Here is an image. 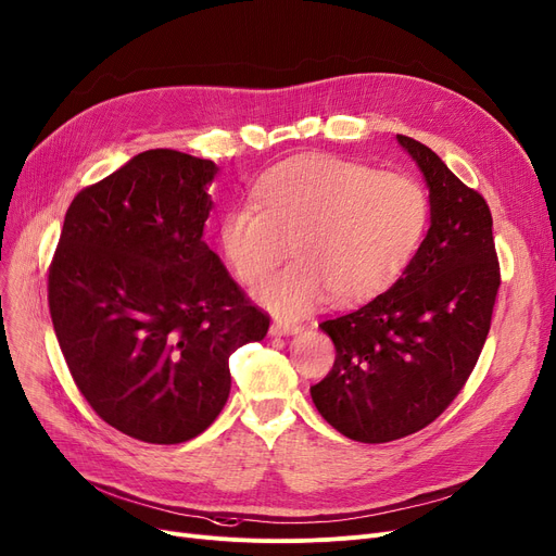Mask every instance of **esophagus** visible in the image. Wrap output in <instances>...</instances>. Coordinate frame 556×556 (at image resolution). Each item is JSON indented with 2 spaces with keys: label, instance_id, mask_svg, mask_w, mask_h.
<instances>
[{
  "label": "esophagus",
  "instance_id": "obj_1",
  "mask_svg": "<svg viewBox=\"0 0 556 556\" xmlns=\"http://www.w3.org/2000/svg\"><path fill=\"white\" fill-rule=\"evenodd\" d=\"M300 331H302V325H298V323H281V320H277L270 327L273 336H293V333H300Z\"/></svg>",
  "mask_w": 556,
  "mask_h": 556
}]
</instances>
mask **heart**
<instances>
[{
	"label": "heart",
	"instance_id": "b5f03b06",
	"mask_svg": "<svg viewBox=\"0 0 556 556\" xmlns=\"http://www.w3.org/2000/svg\"><path fill=\"white\" fill-rule=\"evenodd\" d=\"M253 206L227 211L220 245L236 277L261 283L256 300L279 318H300L327 295L361 304L383 293L418 252L427 223L425 188L402 173L313 154L265 173Z\"/></svg>",
	"mask_w": 556,
	"mask_h": 556
}]
</instances>
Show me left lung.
<instances>
[{"label": "left lung", "instance_id": "left-lung-1", "mask_svg": "<svg viewBox=\"0 0 556 556\" xmlns=\"http://www.w3.org/2000/svg\"><path fill=\"white\" fill-rule=\"evenodd\" d=\"M397 142L429 186V231L389 291L320 325L336 361L311 386L320 416L358 443L397 441L445 412L486 343L500 288L486 200L427 144Z\"/></svg>", "mask_w": 556, "mask_h": 556}]
</instances>
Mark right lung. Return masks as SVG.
Masks as SVG:
<instances>
[{
  "instance_id": "obj_1",
  "label": "right lung",
  "mask_w": 556,
  "mask_h": 556,
  "mask_svg": "<svg viewBox=\"0 0 556 556\" xmlns=\"http://www.w3.org/2000/svg\"><path fill=\"white\" fill-rule=\"evenodd\" d=\"M218 165L148 150L72 200L47 302L77 389L127 437L195 439L229 397V356L263 341L270 316L250 302L204 225Z\"/></svg>"
}]
</instances>
